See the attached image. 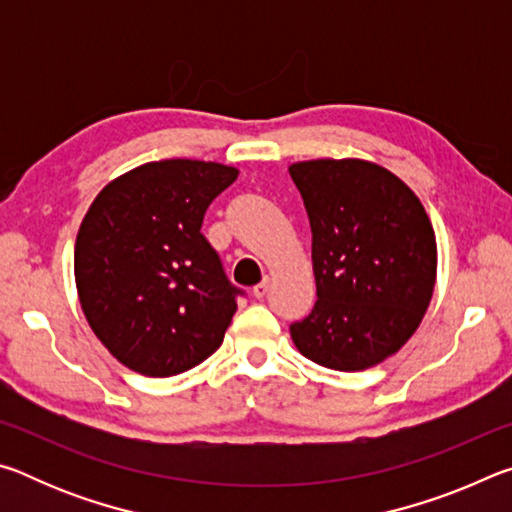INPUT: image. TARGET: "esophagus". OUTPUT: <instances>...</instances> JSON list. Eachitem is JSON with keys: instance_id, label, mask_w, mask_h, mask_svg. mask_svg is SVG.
<instances>
[{"instance_id": "1", "label": "esophagus", "mask_w": 512, "mask_h": 512, "mask_svg": "<svg viewBox=\"0 0 512 512\" xmlns=\"http://www.w3.org/2000/svg\"><path fill=\"white\" fill-rule=\"evenodd\" d=\"M268 289H271V277H264V280L259 282L257 287H253V296L255 298H264L266 293H268Z\"/></svg>"}]
</instances>
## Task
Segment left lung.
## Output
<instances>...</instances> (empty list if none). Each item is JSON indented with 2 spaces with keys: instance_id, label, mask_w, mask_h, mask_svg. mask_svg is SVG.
Listing matches in <instances>:
<instances>
[{
  "instance_id": "1",
  "label": "left lung",
  "mask_w": 512,
  "mask_h": 512,
  "mask_svg": "<svg viewBox=\"0 0 512 512\" xmlns=\"http://www.w3.org/2000/svg\"><path fill=\"white\" fill-rule=\"evenodd\" d=\"M289 173L309 214L318 296L291 339L318 366H377L427 314L438 266L429 216L411 187L375 162L307 160Z\"/></svg>"
}]
</instances>
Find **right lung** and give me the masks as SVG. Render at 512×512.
<instances>
[{
	"mask_svg": "<svg viewBox=\"0 0 512 512\" xmlns=\"http://www.w3.org/2000/svg\"><path fill=\"white\" fill-rule=\"evenodd\" d=\"M237 176L219 162H146L103 187L83 216L74 246L81 309L126 368L171 377L221 348L241 291L201 225Z\"/></svg>",
	"mask_w": 512,
	"mask_h": 512,
	"instance_id": "right-lung-1",
	"label": "right lung"
}]
</instances>
